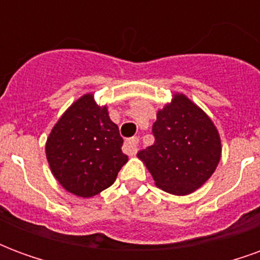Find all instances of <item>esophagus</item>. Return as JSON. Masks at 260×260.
<instances>
[{"label":"esophagus","instance_id":"obj_1","mask_svg":"<svg viewBox=\"0 0 260 260\" xmlns=\"http://www.w3.org/2000/svg\"><path fill=\"white\" fill-rule=\"evenodd\" d=\"M138 146H139V139L138 138H129V139H126V142H125V149H126V152L129 153L131 156L136 154Z\"/></svg>","mask_w":260,"mask_h":260}]
</instances>
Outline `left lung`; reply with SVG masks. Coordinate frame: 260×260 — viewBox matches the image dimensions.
Returning a JSON list of instances; mask_svg holds the SVG:
<instances>
[{
    "label": "left lung",
    "instance_id": "left-lung-1",
    "mask_svg": "<svg viewBox=\"0 0 260 260\" xmlns=\"http://www.w3.org/2000/svg\"><path fill=\"white\" fill-rule=\"evenodd\" d=\"M154 143L138 152L158 188L188 195L206 182L220 161V136L210 118L184 94L157 113Z\"/></svg>",
    "mask_w": 260,
    "mask_h": 260
}]
</instances>
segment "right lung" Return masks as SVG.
<instances>
[{"instance_id":"add662e5","label":"right lung","mask_w":260,"mask_h":260,"mask_svg":"<svg viewBox=\"0 0 260 260\" xmlns=\"http://www.w3.org/2000/svg\"><path fill=\"white\" fill-rule=\"evenodd\" d=\"M124 139L91 94L74 103L48 136L46 153L54 177L65 189L82 198L111 186L128 161Z\"/></svg>"}]
</instances>
